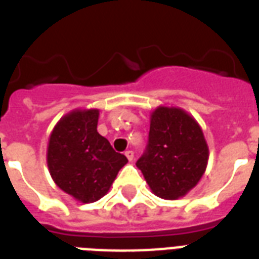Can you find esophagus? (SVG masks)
<instances>
[{
	"label": "esophagus",
	"instance_id": "esophagus-1",
	"mask_svg": "<svg viewBox=\"0 0 259 259\" xmlns=\"http://www.w3.org/2000/svg\"><path fill=\"white\" fill-rule=\"evenodd\" d=\"M125 156L127 157V160H129V161H133V160H134V152H133V150H127V152H125Z\"/></svg>",
	"mask_w": 259,
	"mask_h": 259
}]
</instances>
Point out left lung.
I'll use <instances>...</instances> for the list:
<instances>
[{
    "label": "left lung",
    "instance_id": "obj_1",
    "mask_svg": "<svg viewBox=\"0 0 259 259\" xmlns=\"http://www.w3.org/2000/svg\"><path fill=\"white\" fill-rule=\"evenodd\" d=\"M209 150L199 122L177 106H158L150 113L149 144L137 161L150 191L177 200L204 175Z\"/></svg>",
    "mask_w": 259,
    "mask_h": 259
}]
</instances>
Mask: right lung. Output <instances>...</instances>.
<instances>
[{"mask_svg":"<svg viewBox=\"0 0 259 259\" xmlns=\"http://www.w3.org/2000/svg\"><path fill=\"white\" fill-rule=\"evenodd\" d=\"M99 110L75 109L51 132L47 165L59 188L80 203H94L109 192L127 158L97 132Z\"/></svg>","mask_w":259,"mask_h":259,"instance_id":"1","label":"right lung"}]
</instances>
